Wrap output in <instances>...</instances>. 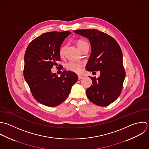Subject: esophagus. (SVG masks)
<instances>
[{"label":"esophagus","mask_w":149,"mask_h":149,"mask_svg":"<svg viewBox=\"0 0 149 149\" xmlns=\"http://www.w3.org/2000/svg\"><path fill=\"white\" fill-rule=\"evenodd\" d=\"M82 78H83V77L81 75H78V79H81Z\"/></svg>","instance_id":"34e87169"}]
</instances>
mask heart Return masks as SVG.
Instances as JSON below:
<instances>
[{
    "mask_svg": "<svg viewBox=\"0 0 149 149\" xmlns=\"http://www.w3.org/2000/svg\"><path fill=\"white\" fill-rule=\"evenodd\" d=\"M77 45L80 50L81 49H82L85 46H89V44L87 42L84 40H78L77 42ZM64 48H65L64 46H62L60 49V54L61 56L63 55V54ZM82 67V65L81 63H78V62H74V61H70L66 65V67L68 70L73 71L74 72H77V73L80 72V71H81Z\"/></svg>",
    "mask_w": 149,
    "mask_h": 149,
    "instance_id": "1",
    "label": "heart"
}]
</instances>
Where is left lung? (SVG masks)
I'll return each instance as SVG.
<instances>
[{"label": "left lung", "instance_id": "8db88e82", "mask_svg": "<svg viewBox=\"0 0 149 149\" xmlns=\"http://www.w3.org/2000/svg\"><path fill=\"white\" fill-rule=\"evenodd\" d=\"M74 32L89 39L91 44L92 53L86 70L100 71L98 78L90 77L92 84L86 89L87 97L96 105L107 106L119 97L123 87L125 71L121 47L112 36L98 29H79Z\"/></svg>", "mask_w": 149, "mask_h": 149}]
</instances>
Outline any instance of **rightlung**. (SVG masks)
<instances>
[{"label":"right lung","instance_id":"add662e5","mask_svg":"<svg viewBox=\"0 0 149 149\" xmlns=\"http://www.w3.org/2000/svg\"><path fill=\"white\" fill-rule=\"evenodd\" d=\"M70 31L49 32L34 39L28 46L24 55V77L34 99L39 103L55 107L68 96L78 75L71 71H63L60 77L51 69L60 61V49ZM60 66V69L63 68Z\"/></svg>","mask_w":149,"mask_h":149}]
</instances>
